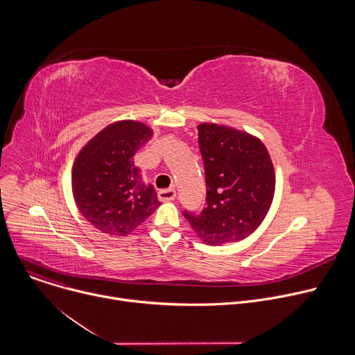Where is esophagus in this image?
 Instances as JSON below:
<instances>
[{"label":"esophagus","mask_w":355,"mask_h":355,"mask_svg":"<svg viewBox=\"0 0 355 355\" xmlns=\"http://www.w3.org/2000/svg\"><path fill=\"white\" fill-rule=\"evenodd\" d=\"M175 191L174 189H171V188H168V189H162V191H159V199L162 200V202H168V200H173L174 198H175Z\"/></svg>","instance_id":"obj_1"}]
</instances>
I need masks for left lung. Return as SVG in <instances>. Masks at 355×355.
Wrapping results in <instances>:
<instances>
[{"label":"left lung","instance_id":"8db88e82","mask_svg":"<svg viewBox=\"0 0 355 355\" xmlns=\"http://www.w3.org/2000/svg\"><path fill=\"white\" fill-rule=\"evenodd\" d=\"M198 141L207 208L199 215H182L205 244L244 240L263 223L274 199L275 171L268 150L257 136L209 122L198 125Z\"/></svg>","mask_w":355,"mask_h":355}]
</instances>
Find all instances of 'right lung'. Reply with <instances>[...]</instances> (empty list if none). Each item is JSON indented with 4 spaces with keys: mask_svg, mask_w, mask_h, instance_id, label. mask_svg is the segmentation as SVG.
<instances>
[{
    "mask_svg": "<svg viewBox=\"0 0 355 355\" xmlns=\"http://www.w3.org/2000/svg\"><path fill=\"white\" fill-rule=\"evenodd\" d=\"M153 130L139 121H118L96 133L76 157L71 188L80 214L94 227L126 236L140 226L162 202L141 178L133 156Z\"/></svg>",
    "mask_w": 355,
    "mask_h": 355,
    "instance_id": "right-lung-1",
    "label": "right lung"
}]
</instances>
